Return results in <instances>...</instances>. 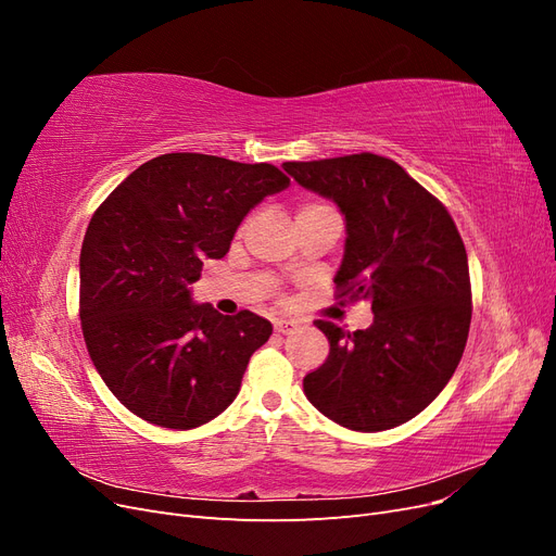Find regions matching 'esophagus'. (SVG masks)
Here are the masks:
<instances>
[{"label": "esophagus", "instance_id": "obj_1", "mask_svg": "<svg viewBox=\"0 0 556 556\" xmlns=\"http://www.w3.org/2000/svg\"><path fill=\"white\" fill-rule=\"evenodd\" d=\"M274 327L280 333H292L299 327V323H296V319H290V317H278L276 323H274Z\"/></svg>", "mask_w": 556, "mask_h": 556}]
</instances>
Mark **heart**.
Masks as SVG:
<instances>
[{
  "mask_svg": "<svg viewBox=\"0 0 556 556\" xmlns=\"http://www.w3.org/2000/svg\"><path fill=\"white\" fill-rule=\"evenodd\" d=\"M311 206H317V204H308V206H304V208H311Z\"/></svg>",
  "mask_w": 556,
  "mask_h": 556,
  "instance_id": "b5f03b06",
  "label": "heart"
}]
</instances>
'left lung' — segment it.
<instances>
[{"label":"left lung","mask_w":556,"mask_h":556,"mask_svg":"<svg viewBox=\"0 0 556 556\" xmlns=\"http://www.w3.org/2000/svg\"><path fill=\"white\" fill-rule=\"evenodd\" d=\"M282 169L343 213L336 290L374 311V325L352 333L317 319L329 357L304 378V394L355 431L408 422L443 392L468 339L470 278L457 225L394 160L362 153Z\"/></svg>","instance_id":"obj_1"}]
</instances>
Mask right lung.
Instances as JSON below:
<instances>
[{"label": "right lung", "instance_id": "add662e5", "mask_svg": "<svg viewBox=\"0 0 556 556\" xmlns=\"http://www.w3.org/2000/svg\"><path fill=\"white\" fill-rule=\"evenodd\" d=\"M290 185L274 164L169 153L109 194L80 248V327L90 359L127 410L194 429L227 410L274 327L194 304L204 260L229 252L243 217Z\"/></svg>", "mask_w": 556, "mask_h": 556}]
</instances>
